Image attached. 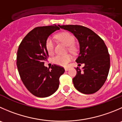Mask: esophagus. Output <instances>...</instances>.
I'll use <instances>...</instances> for the list:
<instances>
[{"mask_svg": "<svg viewBox=\"0 0 122 122\" xmlns=\"http://www.w3.org/2000/svg\"><path fill=\"white\" fill-rule=\"evenodd\" d=\"M69 69H70L69 68H65V70L66 71H68Z\"/></svg>", "mask_w": 122, "mask_h": 122, "instance_id": "1", "label": "esophagus"}]
</instances>
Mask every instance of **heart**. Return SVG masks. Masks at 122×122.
Instances as JSON below:
<instances>
[{"mask_svg":"<svg viewBox=\"0 0 122 122\" xmlns=\"http://www.w3.org/2000/svg\"><path fill=\"white\" fill-rule=\"evenodd\" d=\"M58 39L66 45L68 46L69 51L74 52L76 51V48L74 45V37L68 32H62L56 35ZM46 48L49 54L54 52V43L51 37H48L46 41ZM72 60V56L70 54L65 55H56L52 58V62L56 65L60 66H67Z\"/></svg>","mask_w":122,"mask_h":122,"instance_id":"obj_1","label":"heart"}]
</instances>
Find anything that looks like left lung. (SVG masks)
<instances>
[{"label": "left lung", "mask_w": 122, "mask_h": 122, "mask_svg": "<svg viewBox=\"0 0 122 122\" xmlns=\"http://www.w3.org/2000/svg\"><path fill=\"white\" fill-rule=\"evenodd\" d=\"M60 27L71 32L77 39L80 51L76 61L79 65L85 64L82 70L79 67L76 68L77 74L73 79L74 87L83 94L95 93L104 84L110 66V55L104 42L92 30L84 26Z\"/></svg>", "instance_id": "left-lung-1"}]
</instances>
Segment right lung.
Masks as SVG:
<instances>
[{
  "label": "right lung",
  "instance_id": "1",
  "mask_svg": "<svg viewBox=\"0 0 122 122\" xmlns=\"http://www.w3.org/2000/svg\"><path fill=\"white\" fill-rule=\"evenodd\" d=\"M60 29L56 25L36 27L25 36L18 49L16 66L20 77L30 92L37 97H47L55 92L59 79L65 71L58 65H52L51 69L44 66L49 57L46 41Z\"/></svg>",
  "mask_w": 122,
  "mask_h": 122
}]
</instances>
